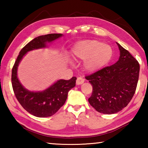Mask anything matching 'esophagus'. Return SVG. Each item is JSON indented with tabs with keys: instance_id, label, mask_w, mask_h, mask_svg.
I'll use <instances>...</instances> for the list:
<instances>
[{
	"instance_id": "1",
	"label": "esophagus",
	"mask_w": 148,
	"mask_h": 148,
	"mask_svg": "<svg viewBox=\"0 0 148 148\" xmlns=\"http://www.w3.org/2000/svg\"><path fill=\"white\" fill-rule=\"evenodd\" d=\"M84 81H85V79L83 78V77H78L76 79V85L79 86V85H81L82 84H84Z\"/></svg>"
}]
</instances>
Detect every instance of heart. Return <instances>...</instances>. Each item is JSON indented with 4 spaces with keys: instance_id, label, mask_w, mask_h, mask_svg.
I'll return each mask as SVG.
<instances>
[{
    "instance_id": "heart-1",
    "label": "heart",
    "mask_w": 148,
    "mask_h": 148,
    "mask_svg": "<svg viewBox=\"0 0 148 148\" xmlns=\"http://www.w3.org/2000/svg\"><path fill=\"white\" fill-rule=\"evenodd\" d=\"M72 55L76 60H84L83 68L92 73L104 67L111 60L113 50L108 44H102L97 40L79 42L72 48Z\"/></svg>"
}]
</instances>
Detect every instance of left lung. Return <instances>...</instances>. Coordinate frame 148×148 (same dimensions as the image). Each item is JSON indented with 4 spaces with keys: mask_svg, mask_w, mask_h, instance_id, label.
Returning a JSON list of instances; mask_svg holds the SVG:
<instances>
[{
    "mask_svg": "<svg viewBox=\"0 0 148 148\" xmlns=\"http://www.w3.org/2000/svg\"><path fill=\"white\" fill-rule=\"evenodd\" d=\"M116 44L120 53L118 61L86 77L92 86L89 104L104 114H116L126 107L133 97L138 81V62L127 50Z\"/></svg>",
    "mask_w": 148,
    "mask_h": 148,
    "instance_id": "obj_1",
    "label": "left lung"
}]
</instances>
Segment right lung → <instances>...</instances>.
I'll list each match as a JSON object with an SVG mask.
<instances>
[{
    "label": "right lung",
    "instance_id": "add662e5",
    "mask_svg": "<svg viewBox=\"0 0 148 148\" xmlns=\"http://www.w3.org/2000/svg\"><path fill=\"white\" fill-rule=\"evenodd\" d=\"M62 34H48L39 36L29 42L19 52L12 72V84L17 101L29 114L38 117L53 116L63 106L68 92L76 86V77L71 79L57 80L47 89L40 91H30L21 84L17 76V69L23 57L31 51L44 49L61 36Z\"/></svg>",
    "mask_w": 148,
    "mask_h": 148
}]
</instances>
